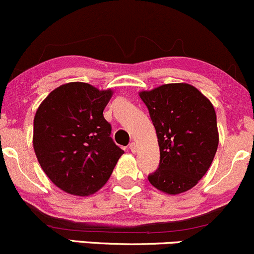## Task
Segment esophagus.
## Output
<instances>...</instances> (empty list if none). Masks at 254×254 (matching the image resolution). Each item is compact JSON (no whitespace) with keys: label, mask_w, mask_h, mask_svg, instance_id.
Returning a JSON list of instances; mask_svg holds the SVG:
<instances>
[{"label":"esophagus","mask_w":254,"mask_h":254,"mask_svg":"<svg viewBox=\"0 0 254 254\" xmlns=\"http://www.w3.org/2000/svg\"><path fill=\"white\" fill-rule=\"evenodd\" d=\"M129 148H130V151L132 152V153H135V152L137 151V145H136L135 142H131V143H130V145H129Z\"/></svg>","instance_id":"34e87169"}]
</instances>
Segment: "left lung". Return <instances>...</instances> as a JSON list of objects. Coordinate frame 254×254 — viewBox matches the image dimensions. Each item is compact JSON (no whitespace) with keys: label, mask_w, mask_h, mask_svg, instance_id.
<instances>
[{"label":"left lung","mask_w":254,"mask_h":254,"mask_svg":"<svg viewBox=\"0 0 254 254\" xmlns=\"http://www.w3.org/2000/svg\"><path fill=\"white\" fill-rule=\"evenodd\" d=\"M158 137V169L148 175L157 190L179 194L197 185L209 169L219 143L212 102L186 82L138 92Z\"/></svg>","instance_id":"obj_1"}]
</instances>
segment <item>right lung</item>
<instances>
[{"label": "right lung", "instance_id": "1", "mask_svg": "<svg viewBox=\"0 0 254 254\" xmlns=\"http://www.w3.org/2000/svg\"><path fill=\"white\" fill-rule=\"evenodd\" d=\"M112 95L111 89L68 82L37 108L33 136L36 158L50 180L66 193L97 192L124 153L112 140V127L103 117Z\"/></svg>", "mask_w": 254, "mask_h": 254}]
</instances>
